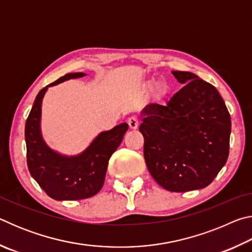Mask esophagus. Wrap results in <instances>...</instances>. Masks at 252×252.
<instances>
[{
	"label": "esophagus",
	"mask_w": 252,
	"mask_h": 252,
	"mask_svg": "<svg viewBox=\"0 0 252 252\" xmlns=\"http://www.w3.org/2000/svg\"><path fill=\"white\" fill-rule=\"evenodd\" d=\"M127 125H129V127L131 130H135L138 129L139 126V120L135 117H131L127 119Z\"/></svg>",
	"instance_id": "1"
}]
</instances>
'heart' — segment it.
Here are the masks:
<instances>
[{"mask_svg":"<svg viewBox=\"0 0 252 252\" xmlns=\"http://www.w3.org/2000/svg\"><path fill=\"white\" fill-rule=\"evenodd\" d=\"M157 85V81H155V80H149V81H147L146 82V84H144V89H146V90H152L153 88H155ZM160 91L162 92V93H165V89L164 88H160Z\"/></svg>","mask_w":252,"mask_h":252,"instance_id":"b5f03b06","label":"heart"}]
</instances>
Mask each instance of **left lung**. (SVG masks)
Returning <instances> with one entry per match:
<instances>
[{"label": "left lung", "mask_w": 252, "mask_h": 252, "mask_svg": "<svg viewBox=\"0 0 252 252\" xmlns=\"http://www.w3.org/2000/svg\"><path fill=\"white\" fill-rule=\"evenodd\" d=\"M172 74L185 87L167 105L148 104L139 130L152 178L165 190L187 192L210 185L225 164L231 119L212 84L191 72Z\"/></svg>", "instance_id": "8db88e82"}]
</instances>
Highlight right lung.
<instances>
[{"label": "right lung", "instance_id": "add662e5", "mask_svg": "<svg viewBox=\"0 0 252 252\" xmlns=\"http://www.w3.org/2000/svg\"><path fill=\"white\" fill-rule=\"evenodd\" d=\"M85 75L83 72L67 73L42 89L25 123L29 171L45 193L59 201L87 199L99 192L103 187L110 158L129 127L125 122L100 132L85 150L74 156L62 155L46 144L41 130L42 101L46 91L50 87Z\"/></svg>", "mask_w": 252, "mask_h": 252}]
</instances>
